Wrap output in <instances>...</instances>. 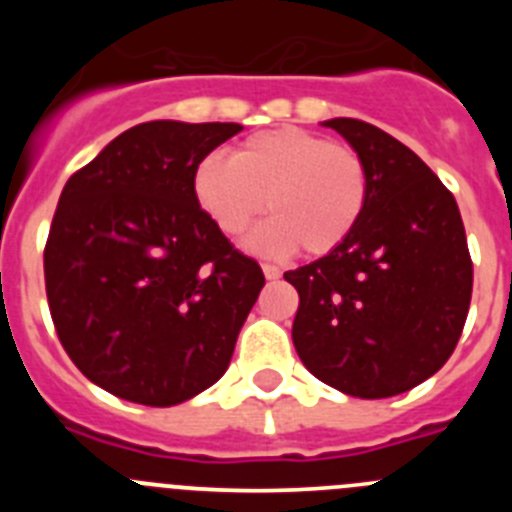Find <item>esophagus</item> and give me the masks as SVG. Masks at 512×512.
<instances>
[{
	"mask_svg": "<svg viewBox=\"0 0 512 512\" xmlns=\"http://www.w3.org/2000/svg\"><path fill=\"white\" fill-rule=\"evenodd\" d=\"M261 269H264V277L266 279H279V277H282V271H279V266H274V264H264V266H261Z\"/></svg>",
	"mask_w": 512,
	"mask_h": 512,
	"instance_id": "34e87169",
	"label": "esophagus"
}]
</instances>
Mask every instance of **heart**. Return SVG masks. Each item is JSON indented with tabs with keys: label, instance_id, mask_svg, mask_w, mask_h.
I'll list each match as a JSON object with an SVG mask.
<instances>
[{
	"label": "heart",
	"instance_id": "b5f03b06",
	"mask_svg": "<svg viewBox=\"0 0 512 512\" xmlns=\"http://www.w3.org/2000/svg\"><path fill=\"white\" fill-rule=\"evenodd\" d=\"M366 189L359 153L302 128L256 133L233 158L210 153L194 169V197L228 238L246 233L266 200L271 220L248 248L269 256L336 251L361 220Z\"/></svg>",
	"mask_w": 512,
	"mask_h": 512
}]
</instances>
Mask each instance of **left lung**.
<instances>
[{
    "mask_svg": "<svg viewBox=\"0 0 512 512\" xmlns=\"http://www.w3.org/2000/svg\"><path fill=\"white\" fill-rule=\"evenodd\" d=\"M359 153L366 207L323 259L287 271L300 295L292 341L320 382L379 400L441 369L472 300V259L454 194L400 140L354 117L325 120Z\"/></svg>",
    "mask_w": 512,
    "mask_h": 512,
    "instance_id": "obj_1",
    "label": "left lung"
}]
</instances>
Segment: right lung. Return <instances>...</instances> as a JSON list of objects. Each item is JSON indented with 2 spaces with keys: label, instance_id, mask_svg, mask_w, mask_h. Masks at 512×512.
Masks as SVG:
<instances>
[{
  "label": "right lung",
  "instance_id": "right-lung-1",
  "mask_svg": "<svg viewBox=\"0 0 512 512\" xmlns=\"http://www.w3.org/2000/svg\"><path fill=\"white\" fill-rule=\"evenodd\" d=\"M238 122L135 125L71 176L45 243V295L79 372L169 408L223 377L264 271L194 197V169Z\"/></svg>",
  "mask_w": 512,
  "mask_h": 512
}]
</instances>
